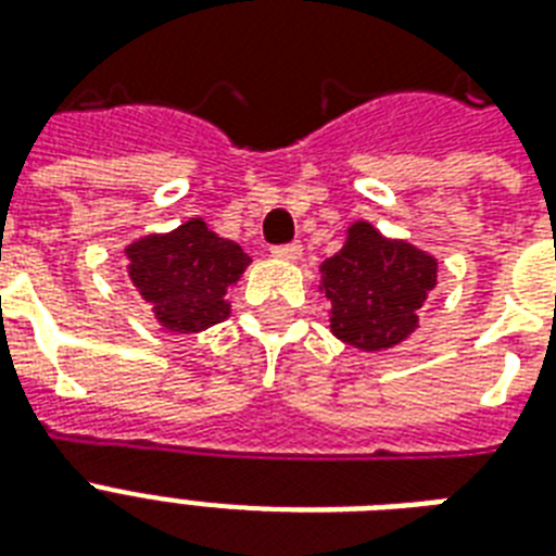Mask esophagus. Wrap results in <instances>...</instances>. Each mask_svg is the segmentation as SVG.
Instances as JSON below:
<instances>
[{
	"label": "esophagus",
	"mask_w": 556,
	"mask_h": 556,
	"mask_svg": "<svg viewBox=\"0 0 556 556\" xmlns=\"http://www.w3.org/2000/svg\"><path fill=\"white\" fill-rule=\"evenodd\" d=\"M270 253H274V256H277V260H282V262H296L300 256H303V244H300V242L277 244V248H274Z\"/></svg>",
	"instance_id": "esophagus-1"
}]
</instances>
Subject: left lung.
I'll list each match as a JSON object with an SVG mask.
<instances>
[{"mask_svg": "<svg viewBox=\"0 0 556 556\" xmlns=\"http://www.w3.org/2000/svg\"><path fill=\"white\" fill-rule=\"evenodd\" d=\"M439 260L369 222H352L346 242L320 265L329 329L346 346L387 352L418 329V308L439 282Z\"/></svg>", "mask_w": 556, "mask_h": 556, "instance_id": "obj_1", "label": "left lung"}]
</instances>
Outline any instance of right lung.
<instances>
[{"instance_id": "1", "label": "right lung", "mask_w": 556, "mask_h": 556, "mask_svg": "<svg viewBox=\"0 0 556 556\" xmlns=\"http://www.w3.org/2000/svg\"><path fill=\"white\" fill-rule=\"evenodd\" d=\"M126 274L155 320L176 334H195L230 317L227 288L236 286L251 256L222 239L201 218L169 233H150L126 244Z\"/></svg>"}]
</instances>
